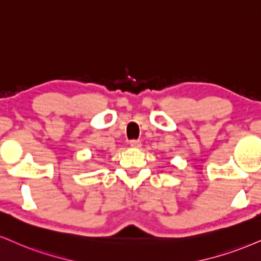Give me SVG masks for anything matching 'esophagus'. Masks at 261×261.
Masks as SVG:
<instances>
[{
  "instance_id": "obj_1",
  "label": "esophagus",
  "mask_w": 261,
  "mask_h": 261,
  "mask_svg": "<svg viewBox=\"0 0 261 261\" xmlns=\"http://www.w3.org/2000/svg\"><path fill=\"white\" fill-rule=\"evenodd\" d=\"M130 146L133 147V148H141L142 143H141L140 140H131L130 141Z\"/></svg>"
}]
</instances>
